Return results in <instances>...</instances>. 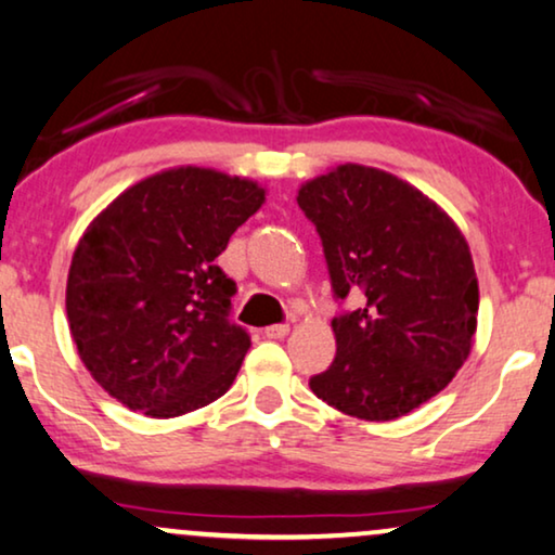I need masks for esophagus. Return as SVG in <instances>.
Returning <instances> with one entry per match:
<instances>
[{"mask_svg":"<svg viewBox=\"0 0 555 555\" xmlns=\"http://www.w3.org/2000/svg\"><path fill=\"white\" fill-rule=\"evenodd\" d=\"M263 335L271 337V339H282V337L289 335V324H271V327L263 330Z\"/></svg>","mask_w":555,"mask_h":555,"instance_id":"obj_1","label":"esophagus"}]
</instances>
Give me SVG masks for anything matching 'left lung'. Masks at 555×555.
Segmentation results:
<instances>
[{"instance_id":"obj_1","label":"left lung","mask_w":555,"mask_h":555,"mask_svg":"<svg viewBox=\"0 0 555 555\" xmlns=\"http://www.w3.org/2000/svg\"><path fill=\"white\" fill-rule=\"evenodd\" d=\"M317 225L337 299V354L309 388L347 416L401 418L444 390L469 358L479 286L460 228L401 177L339 165L297 192Z\"/></svg>"}]
</instances>
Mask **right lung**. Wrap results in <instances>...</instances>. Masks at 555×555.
Wrapping results in <instances>:
<instances>
[{
	"label": "right lung",
	"instance_id": "right-lung-1",
	"mask_svg": "<svg viewBox=\"0 0 555 555\" xmlns=\"http://www.w3.org/2000/svg\"><path fill=\"white\" fill-rule=\"evenodd\" d=\"M263 203L258 182L188 165L144 177L91 220L65 312L86 371L111 398L175 418L233 386L250 337L228 322L235 284L216 258Z\"/></svg>",
	"mask_w": 555,
	"mask_h": 555
}]
</instances>
